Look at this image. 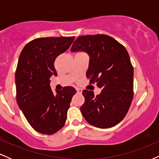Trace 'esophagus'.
<instances>
[{
    "label": "esophagus",
    "mask_w": 159,
    "mask_h": 159,
    "mask_svg": "<svg viewBox=\"0 0 159 159\" xmlns=\"http://www.w3.org/2000/svg\"><path fill=\"white\" fill-rule=\"evenodd\" d=\"M76 90H77L78 93H82V90L81 88H77V89H76Z\"/></svg>",
    "instance_id": "esophagus-1"
}]
</instances>
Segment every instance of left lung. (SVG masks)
<instances>
[{
	"label": "left lung",
	"mask_w": 159,
	"mask_h": 159,
	"mask_svg": "<svg viewBox=\"0 0 159 159\" xmlns=\"http://www.w3.org/2000/svg\"><path fill=\"white\" fill-rule=\"evenodd\" d=\"M71 51L89 54L87 78L102 89L96 96L92 91L83 90V116L100 129L114 126L125 116L134 96V69L127 50L111 36L96 34L78 36Z\"/></svg>",
	"instance_id": "1"
}]
</instances>
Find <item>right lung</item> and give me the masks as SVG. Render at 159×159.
<instances>
[{
    "label": "right lung",
    "instance_id": "1",
    "mask_svg": "<svg viewBox=\"0 0 159 159\" xmlns=\"http://www.w3.org/2000/svg\"><path fill=\"white\" fill-rule=\"evenodd\" d=\"M75 36L37 38L20 54L16 71V100L29 124L36 132L53 134L64 126L67 111L76 90L64 87L54 93L52 75H57L54 61L72 45Z\"/></svg>",
    "mask_w": 159,
    "mask_h": 159
}]
</instances>
